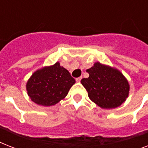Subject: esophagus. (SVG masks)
Instances as JSON below:
<instances>
[{
  "label": "esophagus",
  "instance_id": "1",
  "mask_svg": "<svg viewBox=\"0 0 148 148\" xmlns=\"http://www.w3.org/2000/svg\"><path fill=\"white\" fill-rule=\"evenodd\" d=\"M81 79H82V77H77V78H76V81L77 82H80Z\"/></svg>",
  "mask_w": 148,
  "mask_h": 148
}]
</instances>
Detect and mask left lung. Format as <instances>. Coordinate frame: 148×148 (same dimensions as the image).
Returning <instances> with one entry per match:
<instances>
[{"label": "left lung", "mask_w": 148, "mask_h": 148, "mask_svg": "<svg viewBox=\"0 0 148 148\" xmlns=\"http://www.w3.org/2000/svg\"><path fill=\"white\" fill-rule=\"evenodd\" d=\"M89 77L81 81L89 98L102 108L119 107L128 96L129 84L117 70L95 63L87 70Z\"/></svg>", "instance_id": "1"}]
</instances>
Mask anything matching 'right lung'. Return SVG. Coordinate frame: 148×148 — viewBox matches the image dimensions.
Wrapping results in <instances>:
<instances>
[{
	"label": "right lung",
	"mask_w": 148,
	"mask_h": 148,
	"mask_svg": "<svg viewBox=\"0 0 148 148\" xmlns=\"http://www.w3.org/2000/svg\"><path fill=\"white\" fill-rule=\"evenodd\" d=\"M74 83L68 71L58 62L34 72L27 83V90L36 103L51 106L64 98Z\"/></svg>",
	"instance_id": "add662e5"
}]
</instances>
